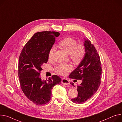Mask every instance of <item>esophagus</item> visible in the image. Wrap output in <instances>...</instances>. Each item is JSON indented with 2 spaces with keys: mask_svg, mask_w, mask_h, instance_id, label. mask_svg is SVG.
Returning <instances> with one entry per match:
<instances>
[{
  "mask_svg": "<svg viewBox=\"0 0 122 122\" xmlns=\"http://www.w3.org/2000/svg\"><path fill=\"white\" fill-rule=\"evenodd\" d=\"M61 82L62 84H65V85H69L70 84V81L67 79L66 78H62L61 80Z\"/></svg>",
  "mask_w": 122,
  "mask_h": 122,
  "instance_id": "esophagus-1",
  "label": "esophagus"
}]
</instances>
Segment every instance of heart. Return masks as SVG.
<instances>
[{
    "mask_svg": "<svg viewBox=\"0 0 122 122\" xmlns=\"http://www.w3.org/2000/svg\"><path fill=\"white\" fill-rule=\"evenodd\" d=\"M58 46L70 55L71 60L76 64H79L83 59L86 54V48L83 44H77L76 40L71 37H67L61 40ZM55 48L52 47L48 53V59L51 60ZM72 69V66L69 64H61L55 66L54 70L58 74L65 76Z\"/></svg>",
    "mask_w": 122,
    "mask_h": 122,
    "instance_id": "heart-1",
    "label": "heart"
}]
</instances>
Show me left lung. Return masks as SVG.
<instances>
[{"label": "left lung", "instance_id": "left-lung-1", "mask_svg": "<svg viewBox=\"0 0 122 122\" xmlns=\"http://www.w3.org/2000/svg\"><path fill=\"white\" fill-rule=\"evenodd\" d=\"M84 45L86 48L84 57L69 76L70 78L82 81L77 86V96L71 99L72 102L79 104L90 99L98 90L101 82L102 69L99 54L89 40L85 39ZM70 84L74 86V83Z\"/></svg>", "mask_w": 122, "mask_h": 122}]
</instances>
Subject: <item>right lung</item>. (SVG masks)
<instances>
[{
  "mask_svg": "<svg viewBox=\"0 0 122 122\" xmlns=\"http://www.w3.org/2000/svg\"><path fill=\"white\" fill-rule=\"evenodd\" d=\"M60 33L43 31L33 35L23 47L19 57L18 76L21 90L36 105H44L51 99V90L61 78L53 75L48 80L40 77L42 66L48 61V53Z\"/></svg>",
  "mask_w": 122,
  "mask_h": 122,
  "instance_id": "add662e5",
  "label": "right lung"
}]
</instances>
